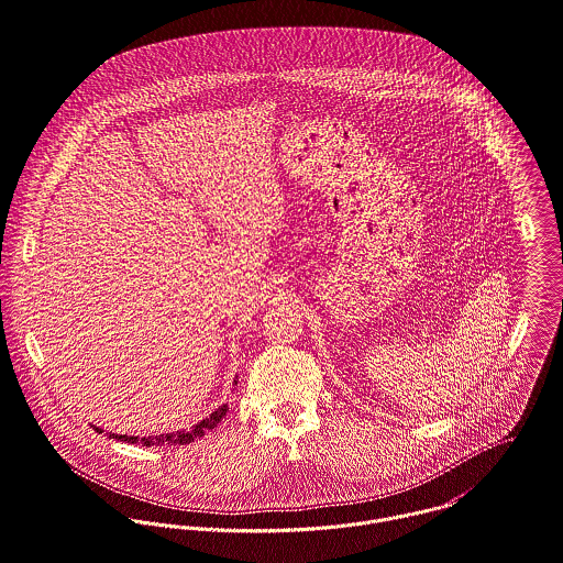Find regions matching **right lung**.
<instances>
[{
  "label": "right lung",
  "instance_id": "right-lung-1",
  "mask_svg": "<svg viewBox=\"0 0 563 563\" xmlns=\"http://www.w3.org/2000/svg\"><path fill=\"white\" fill-rule=\"evenodd\" d=\"M233 382L238 384V379H233ZM227 410H229V406L222 404L209 417H205L202 421H198L196 426H191L189 430H181V432H170V434H159V437H129V434H115V432L111 434L109 432V437L118 439V441H126V443H142V445H188L191 441H196V439L205 437L207 432H211L222 421ZM96 430L104 432L100 428H96Z\"/></svg>",
  "mask_w": 563,
  "mask_h": 563
}]
</instances>
